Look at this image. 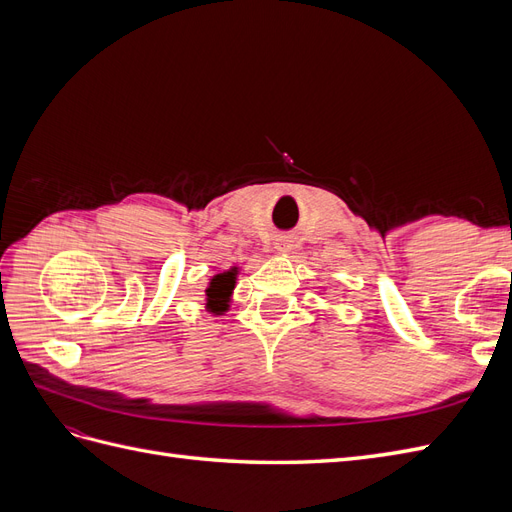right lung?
Wrapping results in <instances>:
<instances>
[{
	"mask_svg": "<svg viewBox=\"0 0 512 512\" xmlns=\"http://www.w3.org/2000/svg\"><path fill=\"white\" fill-rule=\"evenodd\" d=\"M235 288V273H220L211 280V286L207 288V305L213 309V312H224L226 309V299L230 290Z\"/></svg>",
	"mask_w": 512,
	"mask_h": 512,
	"instance_id": "1",
	"label": "right lung"
}]
</instances>
